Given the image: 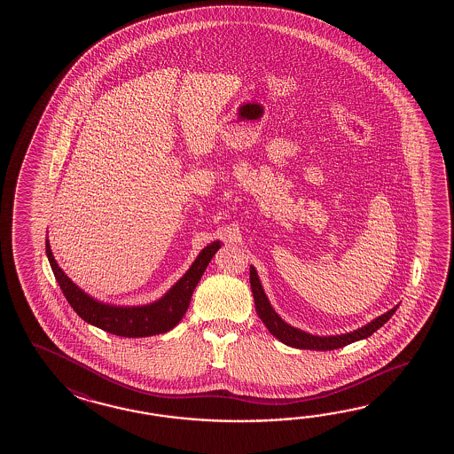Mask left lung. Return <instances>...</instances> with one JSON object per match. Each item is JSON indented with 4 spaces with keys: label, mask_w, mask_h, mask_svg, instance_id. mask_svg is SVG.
Segmentation results:
<instances>
[{
    "label": "left lung",
    "mask_w": 454,
    "mask_h": 454,
    "mask_svg": "<svg viewBox=\"0 0 454 454\" xmlns=\"http://www.w3.org/2000/svg\"><path fill=\"white\" fill-rule=\"evenodd\" d=\"M250 284L253 297H254V305L261 321L266 325V328L270 329V334L279 339L280 342H284L286 346L295 348H309V350H334V348H344L348 344H352L360 339H367L385 325L387 319L395 315L397 305L395 309L386 311L385 315L378 317V318L370 321L365 326L356 329L352 333L346 334H338V336H313L301 329L294 328L287 325L284 319L270 307V300L266 297L260 279H258V272L250 266Z\"/></svg>",
    "instance_id": "left-lung-1"
}]
</instances>
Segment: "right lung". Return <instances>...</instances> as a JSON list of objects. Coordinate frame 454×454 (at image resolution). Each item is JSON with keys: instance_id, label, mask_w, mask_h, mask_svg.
<instances>
[{"instance_id": "right-lung-1", "label": "right lung", "mask_w": 454, "mask_h": 454, "mask_svg": "<svg viewBox=\"0 0 454 454\" xmlns=\"http://www.w3.org/2000/svg\"><path fill=\"white\" fill-rule=\"evenodd\" d=\"M219 248L221 241H213L211 245H207L198 254V258L194 260L192 268L186 270L184 278L178 280L162 299L141 307H116L92 299L84 290L79 289L57 264L49 240L45 243V251L55 279L73 309L89 325L121 338H147L175 328L178 321L184 318L198 282L201 280L209 261L213 260L215 251Z\"/></svg>"}]
</instances>
